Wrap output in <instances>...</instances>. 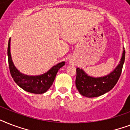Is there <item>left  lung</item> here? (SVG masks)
Here are the masks:
<instances>
[{"label": "left lung", "instance_id": "1", "mask_svg": "<svg viewBox=\"0 0 130 130\" xmlns=\"http://www.w3.org/2000/svg\"><path fill=\"white\" fill-rule=\"evenodd\" d=\"M125 52L123 50L119 65L111 73L103 77H92L88 75L83 69L77 68L75 86L80 94L92 98L100 96L111 90L117 84L121 75L125 61Z\"/></svg>", "mask_w": 130, "mask_h": 130}]
</instances>
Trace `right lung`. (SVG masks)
I'll use <instances>...</instances> for the list:
<instances>
[{
  "instance_id": "1",
  "label": "right lung",
  "mask_w": 130,
  "mask_h": 130,
  "mask_svg": "<svg viewBox=\"0 0 130 130\" xmlns=\"http://www.w3.org/2000/svg\"><path fill=\"white\" fill-rule=\"evenodd\" d=\"M10 46L11 38L9 39L8 44L7 55L10 73L15 83L23 90L28 92L34 94H43L46 92L52 86L59 69L65 65V62L63 61L58 63L57 65L53 66L46 73L42 75L36 76L25 75L21 73L13 64L11 59Z\"/></svg>"
}]
</instances>
